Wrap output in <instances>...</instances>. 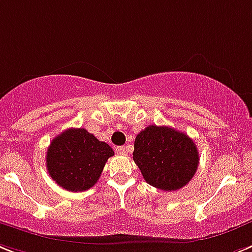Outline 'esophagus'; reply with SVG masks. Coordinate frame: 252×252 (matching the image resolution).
I'll use <instances>...</instances> for the list:
<instances>
[{"label": "esophagus", "mask_w": 252, "mask_h": 252, "mask_svg": "<svg viewBox=\"0 0 252 252\" xmlns=\"http://www.w3.org/2000/svg\"><path fill=\"white\" fill-rule=\"evenodd\" d=\"M116 154H118V155H126V147H124V146H119V147H116Z\"/></svg>", "instance_id": "1"}]
</instances>
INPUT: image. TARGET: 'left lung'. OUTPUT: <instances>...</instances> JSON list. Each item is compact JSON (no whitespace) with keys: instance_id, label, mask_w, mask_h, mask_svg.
Instances as JSON below:
<instances>
[{"instance_id":"obj_1","label":"left lung","mask_w":252,"mask_h":252,"mask_svg":"<svg viewBox=\"0 0 252 252\" xmlns=\"http://www.w3.org/2000/svg\"><path fill=\"white\" fill-rule=\"evenodd\" d=\"M133 160L149 185L169 192L193 178L200 158L187 134L170 126H149L137 134Z\"/></svg>"}]
</instances>
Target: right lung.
Here are the masks:
<instances>
[{
  "label": "right lung",
  "instance_id": "right-lung-1",
  "mask_svg": "<svg viewBox=\"0 0 252 252\" xmlns=\"http://www.w3.org/2000/svg\"><path fill=\"white\" fill-rule=\"evenodd\" d=\"M114 155L107 143L84 128H69L52 139L46 155L48 174L66 191L90 189L100 178L107 158Z\"/></svg>",
  "mask_w": 252,
  "mask_h": 252
}]
</instances>
